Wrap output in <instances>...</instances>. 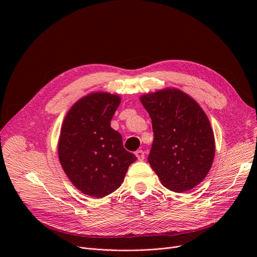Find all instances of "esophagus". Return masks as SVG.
Instances as JSON below:
<instances>
[{
	"instance_id": "34e87169",
	"label": "esophagus",
	"mask_w": 257,
	"mask_h": 257,
	"mask_svg": "<svg viewBox=\"0 0 257 257\" xmlns=\"http://www.w3.org/2000/svg\"><path fill=\"white\" fill-rule=\"evenodd\" d=\"M135 154H136V157H137V159L139 161H144V159H145V152L143 150H137L135 152Z\"/></svg>"
}]
</instances>
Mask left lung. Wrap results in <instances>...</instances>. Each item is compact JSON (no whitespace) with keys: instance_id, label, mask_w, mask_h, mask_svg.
Returning <instances> with one entry per match:
<instances>
[{"instance_id":"1","label":"left lung","mask_w":257,"mask_h":257,"mask_svg":"<svg viewBox=\"0 0 257 257\" xmlns=\"http://www.w3.org/2000/svg\"><path fill=\"white\" fill-rule=\"evenodd\" d=\"M152 120L148 162L168 190L182 193L199 184L211 168L215 146L206 113L188 94L161 90L141 97Z\"/></svg>"}]
</instances>
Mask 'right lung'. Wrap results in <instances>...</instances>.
Masks as SVG:
<instances>
[{
    "mask_svg": "<svg viewBox=\"0 0 257 257\" xmlns=\"http://www.w3.org/2000/svg\"><path fill=\"white\" fill-rule=\"evenodd\" d=\"M121 99L109 93H93L67 112L59 138V159L69 180L89 196L100 198L123 182L137 158L124 149L122 136L110 121Z\"/></svg>",
    "mask_w": 257,
    "mask_h": 257,
    "instance_id": "right-lung-1",
    "label": "right lung"
}]
</instances>
